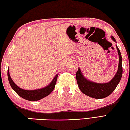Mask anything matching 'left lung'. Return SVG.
Returning <instances> with one entry per match:
<instances>
[{
    "mask_svg": "<svg viewBox=\"0 0 130 130\" xmlns=\"http://www.w3.org/2000/svg\"><path fill=\"white\" fill-rule=\"evenodd\" d=\"M111 38L116 42V41L113 37L112 36ZM116 47L119 55L118 68L113 79L109 83L100 84V83H94L88 80L83 76L80 69L79 68L76 74V76L78 86L83 93L94 99H104L111 94L116 89L121 79L122 72H123L121 54L117 46H116Z\"/></svg>",
    "mask_w": 130,
    "mask_h": 130,
    "instance_id": "1",
    "label": "left lung"
}]
</instances>
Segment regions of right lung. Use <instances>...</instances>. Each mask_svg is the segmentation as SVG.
Instances as JSON below:
<instances>
[{"instance_id": "add662e5", "label": "right lung", "mask_w": 130, "mask_h": 130, "mask_svg": "<svg viewBox=\"0 0 130 130\" xmlns=\"http://www.w3.org/2000/svg\"><path fill=\"white\" fill-rule=\"evenodd\" d=\"M7 75H8V79L9 84H10L12 89L14 90V91L21 97L23 98L24 99L30 101H38V100H40L49 95L54 89L58 76V74L56 75L50 84L45 88L40 89L29 90L21 89L14 84L13 80L11 79L10 75H9L8 69Z\"/></svg>"}]
</instances>
